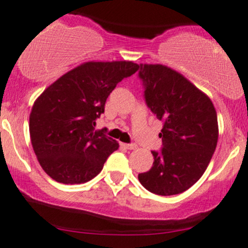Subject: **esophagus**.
<instances>
[{"mask_svg": "<svg viewBox=\"0 0 248 248\" xmlns=\"http://www.w3.org/2000/svg\"><path fill=\"white\" fill-rule=\"evenodd\" d=\"M121 146H124V149H127V150H136L137 149L136 144H124V142H122Z\"/></svg>", "mask_w": 248, "mask_h": 248, "instance_id": "34e87169", "label": "esophagus"}]
</instances>
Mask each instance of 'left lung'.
<instances>
[{
	"mask_svg": "<svg viewBox=\"0 0 248 248\" xmlns=\"http://www.w3.org/2000/svg\"><path fill=\"white\" fill-rule=\"evenodd\" d=\"M147 107L163 122L161 151L138 175L140 184L158 196L179 194L202 177L218 140L217 114L211 99L182 74L163 64H140Z\"/></svg>",
	"mask_w": 248,
	"mask_h": 248,
	"instance_id": "obj_1",
	"label": "left lung"
}]
</instances>
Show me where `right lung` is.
Listing matches in <instances>:
<instances>
[{"label": "right lung", "instance_id": "1", "mask_svg": "<svg viewBox=\"0 0 248 248\" xmlns=\"http://www.w3.org/2000/svg\"><path fill=\"white\" fill-rule=\"evenodd\" d=\"M139 66L131 61L85 62L67 72L36 99L30 114V136L43 170L61 184H84L99 174L119 142L96 120L122 79Z\"/></svg>", "mask_w": 248, "mask_h": 248}]
</instances>
